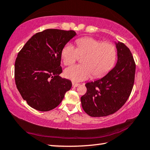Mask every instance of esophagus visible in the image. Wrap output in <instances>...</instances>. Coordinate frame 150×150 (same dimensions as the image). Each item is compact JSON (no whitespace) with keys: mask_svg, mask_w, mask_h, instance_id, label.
<instances>
[{"mask_svg":"<svg viewBox=\"0 0 150 150\" xmlns=\"http://www.w3.org/2000/svg\"><path fill=\"white\" fill-rule=\"evenodd\" d=\"M80 84H78V83H72V87H77L78 86H79Z\"/></svg>","mask_w":150,"mask_h":150,"instance_id":"obj_1","label":"esophagus"}]
</instances>
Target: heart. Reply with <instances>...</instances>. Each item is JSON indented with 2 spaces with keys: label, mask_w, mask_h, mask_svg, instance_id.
Instances as JSON below:
<instances>
[{
  "label": "heart",
  "mask_w": 150,
  "mask_h": 150,
  "mask_svg": "<svg viewBox=\"0 0 150 150\" xmlns=\"http://www.w3.org/2000/svg\"><path fill=\"white\" fill-rule=\"evenodd\" d=\"M77 48L67 44L63 48L61 58L65 65L76 62L80 57L83 65H73L67 67L64 75L75 82L85 81L93 75L100 78L106 75L115 63L117 50L113 44L102 42L91 37H85L76 41Z\"/></svg>",
  "instance_id": "obj_1"
}]
</instances>
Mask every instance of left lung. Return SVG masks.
Masks as SVG:
<instances>
[{"label":"left lung","mask_w":150,"mask_h":150,"mask_svg":"<svg viewBox=\"0 0 150 150\" xmlns=\"http://www.w3.org/2000/svg\"><path fill=\"white\" fill-rule=\"evenodd\" d=\"M117 62L105 76L85 84L87 92L81 97L82 107L91 117H105L122 107L134 83L136 65L130 49L116 43Z\"/></svg>","instance_id":"1"}]
</instances>
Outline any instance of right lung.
<instances>
[{
    "label": "right lung",
    "instance_id": "1",
    "mask_svg": "<svg viewBox=\"0 0 150 150\" xmlns=\"http://www.w3.org/2000/svg\"><path fill=\"white\" fill-rule=\"evenodd\" d=\"M74 30L46 29L38 33L18 52L15 82L22 98L40 111L56 108L71 87L69 80L59 76L63 48Z\"/></svg>",
    "mask_w": 150,
    "mask_h": 150
}]
</instances>
